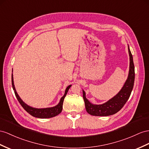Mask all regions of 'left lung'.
Returning a JSON list of instances; mask_svg holds the SVG:
<instances>
[{"mask_svg": "<svg viewBox=\"0 0 149 149\" xmlns=\"http://www.w3.org/2000/svg\"><path fill=\"white\" fill-rule=\"evenodd\" d=\"M130 56V68L128 79L126 81L122 89L115 96L104 104H93L88 101L86 97L84 91L83 92V98L85 102L86 109L87 112L93 116H106L112 115L118 112L123 107L128 101L134 85L135 81V67L133 63V56L128 47Z\"/></svg>", "mask_w": 149, "mask_h": 149, "instance_id": "8db88e82", "label": "left lung"}]
</instances>
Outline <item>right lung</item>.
<instances>
[{"mask_svg": "<svg viewBox=\"0 0 149 149\" xmlns=\"http://www.w3.org/2000/svg\"><path fill=\"white\" fill-rule=\"evenodd\" d=\"M12 86H13V90L14 91L15 95H16L18 101L19 102V103L22 106V107L29 114H30L31 116H33L34 117L38 118H52V117H54L56 115H58V114H60L61 112H62V108H63V102L64 98L66 96L68 91L70 89V87H71L72 85L68 86L65 89V91L64 95L63 96V97H62V98L60 99L59 103L56 106H54V107H52V108H39V109L31 107V106L27 105L25 103V102L22 101V100H21L20 97L19 96V95L17 94L16 91V89H15L13 74H12Z\"/></svg>", "mask_w": 149, "mask_h": 149, "instance_id": "add662e5", "label": "right lung"}]
</instances>
